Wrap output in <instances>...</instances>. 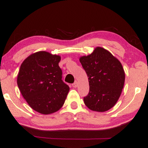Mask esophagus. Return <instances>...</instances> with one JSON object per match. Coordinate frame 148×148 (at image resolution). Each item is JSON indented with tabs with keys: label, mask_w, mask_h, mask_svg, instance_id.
Masks as SVG:
<instances>
[{
	"label": "esophagus",
	"mask_w": 148,
	"mask_h": 148,
	"mask_svg": "<svg viewBox=\"0 0 148 148\" xmlns=\"http://www.w3.org/2000/svg\"><path fill=\"white\" fill-rule=\"evenodd\" d=\"M77 86H78V83H77V81L75 82V83H74L73 84H72V87H74V88L77 87Z\"/></svg>",
	"instance_id": "1"
}]
</instances>
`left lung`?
<instances>
[{
  "label": "left lung",
  "mask_w": 148,
  "mask_h": 148,
  "mask_svg": "<svg viewBox=\"0 0 148 148\" xmlns=\"http://www.w3.org/2000/svg\"><path fill=\"white\" fill-rule=\"evenodd\" d=\"M79 61L89 83V92L83 99L85 105L96 112L110 110L119 101L124 85L125 73L120 61L101 47L80 57Z\"/></svg>",
  "instance_id": "8db88e82"
}]
</instances>
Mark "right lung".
<instances>
[{
	"instance_id": "obj_1",
	"label": "right lung",
	"mask_w": 148,
	"mask_h": 148,
	"mask_svg": "<svg viewBox=\"0 0 148 148\" xmlns=\"http://www.w3.org/2000/svg\"><path fill=\"white\" fill-rule=\"evenodd\" d=\"M60 56L40 51L29 55L20 65L17 85L29 106L42 114L62 107L69 91L62 81Z\"/></svg>"
}]
</instances>
